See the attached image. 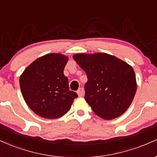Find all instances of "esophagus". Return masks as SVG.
I'll list each match as a JSON object with an SVG mask.
<instances>
[{
    "instance_id": "obj_1",
    "label": "esophagus",
    "mask_w": 157,
    "mask_h": 157,
    "mask_svg": "<svg viewBox=\"0 0 157 157\" xmlns=\"http://www.w3.org/2000/svg\"><path fill=\"white\" fill-rule=\"evenodd\" d=\"M77 94L79 95V96L82 97V96H83V95H84L85 91H84V89H82V88H80V89L77 90Z\"/></svg>"
}]
</instances>
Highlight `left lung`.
<instances>
[{"instance_id":"left-lung-1","label":"left lung","mask_w":157,"mask_h":157,"mask_svg":"<svg viewBox=\"0 0 157 157\" xmlns=\"http://www.w3.org/2000/svg\"><path fill=\"white\" fill-rule=\"evenodd\" d=\"M74 60L86 72L85 100L97 116L112 120L125 113L136 91L133 68L105 53L76 54Z\"/></svg>"}]
</instances>
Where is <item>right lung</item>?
Wrapping results in <instances>:
<instances>
[{"mask_svg": "<svg viewBox=\"0 0 157 157\" xmlns=\"http://www.w3.org/2000/svg\"><path fill=\"white\" fill-rule=\"evenodd\" d=\"M68 60L61 54H47L32 63L20 77L25 102L41 117L63 116L78 97L69 90L68 80L63 74Z\"/></svg>", "mask_w": 157, "mask_h": 157, "instance_id": "obj_1", "label": "right lung"}]
</instances>
